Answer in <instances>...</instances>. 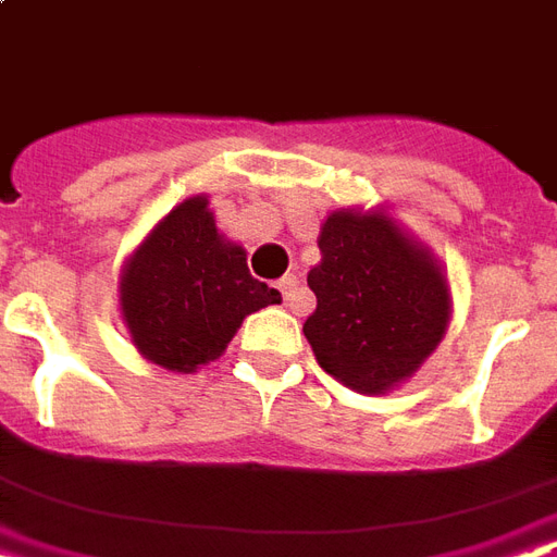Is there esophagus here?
<instances>
[{
  "mask_svg": "<svg viewBox=\"0 0 557 557\" xmlns=\"http://www.w3.org/2000/svg\"><path fill=\"white\" fill-rule=\"evenodd\" d=\"M275 287H278V294L284 296V302H294L296 294H299V278H296L294 273H287L284 278H278Z\"/></svg>",
  "mask_w": 557,
  "mask_h": 557,
  "instance_id": "esophagus-1",
  "label": "esophagus"
}]
</instances>
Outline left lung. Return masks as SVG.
Segmentation results:
<instances>
[{"label": "left lung", "mask_w": 557, "mask_h": 557, "mask_svg": "<svg viewBox=\"0 0 557 557\" xmlns=\"http://www.w3.org/2000/svg\"><path fill=\"white\" fill-rule=\"evenodd\" d=\"M308 273L317 308L305 337L325 373L358 393H384L417 373L449 323V290L432 255L391 216L337 211Z\"/></svg>", "instance_id": "1"}]
</instances>
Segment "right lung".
I'll return each instance as SVG.
<instances>
[{"label":"right lung","mask_w":557,"mask_h":557,"mask_svg":"<svg viewBox=\"0 0 557 557\" xmlns=\"http://www.w3.org/2000/svg\"><path fill=\"white\" fill-rule=\"evenodd\" d=\"M278 302V290L252 278L244 249L220 237L205 196L184 199L154 225L120 282L137 352L173 373L220 358L246 313Z\"/></svg>","instance_id":"add662e5"}]
</instances>
